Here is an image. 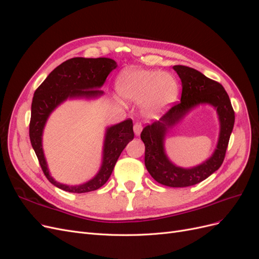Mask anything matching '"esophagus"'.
Returning <instances> with one entry per match:
<instances>
[{
	"label": "esophagus",
	"instance_id": "1",
	"mask_svg": "<svg viewBox=\"0 0 259 259\" xmlns=\"http://www.w3.org/2000/svg\"><path fill=\"white\" fill-rule=\"evenodd\" d=\"M142 130H143V124L139 123V122H136L134 124V133H135V135L138 136L140 134V132H142Z\"/></svg>",
	"mask_w": 259,
	"mask_h": 259
}]
</instances>
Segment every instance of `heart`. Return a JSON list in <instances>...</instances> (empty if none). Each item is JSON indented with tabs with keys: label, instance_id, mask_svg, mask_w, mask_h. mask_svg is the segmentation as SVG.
<instances>
[{
	"label": "heart",
	"instance_id": "1",
	"mask_svg": "<svg viewBox=\"0 0 259 259\" xmlns=\"http://www.w3.org/2000/svg\"><path fill=\"white\" fill-rule=\"evenodd\" d=\"M117 92L125 100L146 101L149 111L159 113L175 103L178 85L173 76L158 70H128L119 77Z\"/></svg>",
	"mask_w": 259,
	"mask_h": 259
}]
</instances>
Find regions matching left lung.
<instances>
[{
    "instance_id": "left-lung-1",
    "label": "left lung",
    "mask_w": 259,
    "mask_h": 259,
    "mask_svg": "<svg viewBox=\"0 0 259 259\" xmlns=\"http://www.w3.org/2000/svg\"><path fill=\"white\" fill-rule=\"evenodd\" d=\"M182 80L180 101L171 107L159 121L144 127L140 138L145 144V165L154 180L167 187L182 188L201 183L222 166L234 125V111L228 94L221 83L208 79L198 70L174 66ZM208 103L218 110L221 132L218 147L209 159L198 167L183 169L174 166L163 151V137L192 107Z\"/></svg>"
}]
</instances>
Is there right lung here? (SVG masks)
<instances>
[{"label": "right lung", "mask_w": 259, "mask_h": 259, "mask_svg": "<svg viewBox=\"0 0 259 259\" xmlns=\"http://www.w3.org/2000/svg\"><path fill=\"white\" fill-rule=\"evenodd\" d=\"M115 68L116 62L110 58L74 57L55 68L34 92L29 125L30 142L44 175L50 183L62 190L85 193L99 189L110 177L123 149L134 138L131 119L108 127L104 143L103 164L97 175L83 185H62L50 175L42 148L43 130L50 114L68 98H95L103 95L104 92L96 89L103 86L109 73Z\"/></svg>", "instance_id": "right-lung-1"}]
</instances>
